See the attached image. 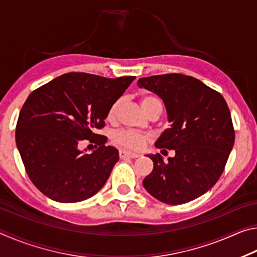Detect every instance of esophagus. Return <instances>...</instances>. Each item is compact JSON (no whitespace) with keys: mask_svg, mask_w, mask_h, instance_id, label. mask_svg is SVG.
<instances>
[{"mask_svg":"<svg viewBox=\"0 0 257 257\" xmlns=\"http://www.w3.org/2000/svg\"><path fill=\"white\" fill-rule=\"evenodd\" d=\"M119 156H120V159H125V158H128V159H137L141 155L137 154V153H132V152H127V151H120L119 152Z\"/></svg>","mask_w":257,"mask_h":257,"instance_id":"1","label":"esophagus"}]
</instances>
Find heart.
I'll return each instance as SVG.
<instances>
[{"label":"heart","instance_id":"b5f03b06","mask_svg":"<svg viewBox=\"0 0 257 257\" xmlns=\"http://www.w3.org/2000/svg\"><path fill=\"white\" fill-rule=\"evenodd\" d=\"M141 104L143 110L149 114L152 108L154 106H161V103L159 99L154 96H143L141 98ZM121 105V99H116V101L112 104L110 110L107 112V119L110 121H114L118 114L119 107ZM113 142L120 147H123L125 150H133L138 151L142 150L147 143L150 141V137L147 135L138 134L135 132H130V130H119L114 135H113Z\"/></svg>","mask_w":257,"mask_h":257}]
</instances>
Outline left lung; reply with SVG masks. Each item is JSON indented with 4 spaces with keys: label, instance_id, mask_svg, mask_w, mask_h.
Masks as SVG:
<instances>
[{
    "label": "left lung",
    "instance_id": "left-lung-1",
    "mask_svg": "<svg viewBox=\"0 0 257 257\" xmlns=\"http://www.w3.org/2000/svg\"><path fill=\"white\" fill-rule=\"evenodd\" d=\"M144 87L162 99L170 128L155 142L176 155L165 163L160 154H147L153 170L143 180L160 202L188 203L210 190L222 175L234 143V130L222 95L196 78L169 73L141 78Z\"/></svg>",
    "mask_w": 257,
    "mask_h": 257
}]
</instances>
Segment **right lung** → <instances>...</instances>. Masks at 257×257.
I'll list each match as a JSON object with an SVG mask.
<instances>
[{
  "label": "right lung",
  "mask_w": 257,
  "mask_h": 257,
  "mask_svg": "<svg viewBox=\"0 0 257 257\" xmlns=\"http://www.w3.org/2000/svg\"><path fill=\"white\" fill-rule=\"evenodd\" d=\"M134 76L105 78L69 72L29 95L19 113L16 143L27 175L55 202L77 203L94 196L105 185L119 161L107 138L94 134L104 127L110 107ZM99 145L88 155L80 145Z\"/></svg>",
  "instance_id": "1"
}]
</instances>
